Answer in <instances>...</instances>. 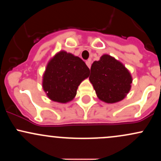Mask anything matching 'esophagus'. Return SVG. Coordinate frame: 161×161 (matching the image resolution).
<instances>
[{
    "label": "esophagus",
    "mask_w": 161,
    "mask_h": 161,
    "mask_svg": "<svg viewBox=\"0 0 161 161\" xmlns=\"http://www.w3.org/2000/svg\"><path fill=\"white\" fill-rule=\"evenodd\" d=\"M86 65L88 66V67L90 69V68H91V60H87V61L86 62Z\"/></svg>",
    "instance_id": "1"
}]
</instances>
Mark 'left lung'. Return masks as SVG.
Returning <instances> with one entry per match:
<instances>
[{"label": "left lung", "mask_w": 161, "mask_h": 161, "mask_svg": "<svg viewBox=\"0 0 161 161\" xmlns=\"http://www.w3.org/2000/svg\"><path fill=\"white\" fill-rule=\"evenodd\" d=\"M89 80L97 97L108 104L124 99L132 82V75L125 66L108 54L92 64Z\"/></svg>", "instance_id": "1"}]
</instances>
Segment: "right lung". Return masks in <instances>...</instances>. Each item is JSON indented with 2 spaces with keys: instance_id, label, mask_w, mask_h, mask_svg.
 <instances>
[{
  "instance_id": "right-lung-1",
  "label": "right lung",
  "mask_w": 161,
  "mask_h": 161,
  "mask_svg": "<svg viewBox=\"0 0 161 161\" xmlns=\"http://www.w3.org/2000/svg\"><path fill=\"white\" fill-rule=\"evenodd\" d=\"M89 73L82 59L60 51L47 63L42 87L51 101L64 104L74 98L78 86L89 76Z\"/></svg>"
}]
</instances>
